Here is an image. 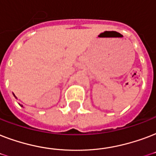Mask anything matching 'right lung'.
<instances>
[{"mask_svg":"<svg viewBox=\"0 0 156 156\" xmlns=\"http://www.w3.org/2000/svg\"><path fill=\"white\" fill-rule=\"evenodd\" d=\"M14 96H15V95H14Z\"/></svg>","mask_w":156,"mask_h":156,"instance_id":"add662e5","label":"right lung"}]
</instances>
